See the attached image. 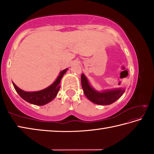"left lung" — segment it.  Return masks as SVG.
<instances>
[{"mask_svg": "<svg viewBox=\"0 0 154 154\" xmlns=\"http://www.w3.org/2000/svg\"><path fill=\"white\" fill-rule=\"evenodd\" d=\"M82 86L86 97L92 103L100 105H111L118 100L124 93V89H116L98 92L93 89L89 84L87 78L83 74L81 77Z\"/></svg>", "mask_w": 154, "mask_h": 154, "instance_id": "obj_1", "label": "left lung"}]
</instances>
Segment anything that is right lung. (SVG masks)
<instances>
[{
	"label": "right lung",
	"instance_id": "obj_1",
	"mask_svg": "<svg viewBox=\"0 0 154 154\" xmlns=\"http://www.w3.org/2000/svg\"><path fill=\"white\" fill-rule=\"evenodd\" d=\"M66 71L67 69L63 70L60 72L58 77L57 78V79L55 81V82L53 84H51L50 86L44 90L38 91V92H25V91L21 90L20 88H18L14 83H13V85H14L15 90H16L18 94L26 102L35 105H44L47 103L51 102L56 96L60 90V83L61 79Z\"/></svg>",
	"mask_w": 154,
	"mask_h": 154
}]
</instances>
